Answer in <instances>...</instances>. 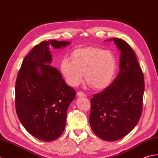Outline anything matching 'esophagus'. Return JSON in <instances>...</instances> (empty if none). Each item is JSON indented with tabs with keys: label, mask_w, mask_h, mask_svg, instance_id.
<instances>
[{
	"label": "esophagus",
	"mask_w": 158,
	"mask_h": 158,
	"mask_svg": "<svg viewBox=\"0 0 158 158\" xmlns=\"http://www.w3.org/2000/svg\"><path fill=\"white\" fill-rule=\"evenodd\" d=\"M77 97H86V95L82 91H79L77 93Z\"/></svg>",
	"instance_id": "esophagus-1"
}]
</instances>
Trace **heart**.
Instances as JSON below:
<instances>
[{"mask_svg":"<svg viewBox=\"0 0 158 158\" xmlns=\"http://www.w3.org/2000/svg\"><path fill=\"white\" fill-rule=\"evenodd\" d=\"M72 61L63 59L60 70L67 83L78 85L84 73L86 82L95 89H103L110 85L117 69L114 54L96 47H87L73 51Z\"/></svg>","mask_w":158,"mask_h":158,"instance_id":"obj_1","label":"heart"}]
</instances>
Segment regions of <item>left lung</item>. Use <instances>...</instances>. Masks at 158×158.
<instances>
[{"label": "left lung", "mask_w": 158, "mask_h": 158, "mask_svg": "<svg viewBox=\"0 0 158 158\" xmlns=\"http://www.w3.org/2000/svg\"><path fill=\"white\" fill-rule=\"evenodd\" d=\"M110 41L121 52L119 73L104 91L93 95L89 122L96 136L115 141L130 133L140 119L144 82L132 48L121 39L106 40Z\"/></svg>", "instance_id": "left-lung-1"}]
</instances>
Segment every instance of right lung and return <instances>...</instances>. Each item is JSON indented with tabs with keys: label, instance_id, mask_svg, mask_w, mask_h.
Returning a JSON list of instances; mask_svg holds the SVG:
<instances>
[{
	"label": "right lung",
	"instance_id": "add662e5",
	"mask_svg": "<svg viewBox=\"0 0 158 158\" xmlns=\"http://www.w3.org/2000/svg\"><path fill=\"white\" fill-rule=\"evenodd\" d=\"M66 41H44L25 56L15 82V109L21 123L32 136L50 142L65 130L67 112L74 89L52 65L49 46L65 48Z\"/></svg>",
	"mask_w": 158,
	"mask_h": 158
}]
</instances>
